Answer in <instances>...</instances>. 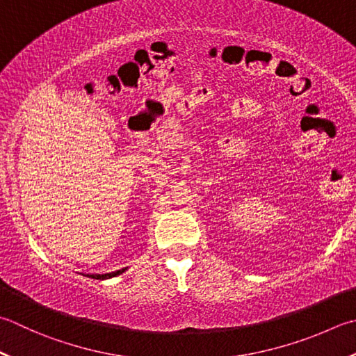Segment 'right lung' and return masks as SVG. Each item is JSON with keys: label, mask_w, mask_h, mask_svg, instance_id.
Here are the masks:
<instances>
[{"label": "right lung", "mask_w": 356, "mask_h": 356, "mask_svg": "<svg viewBox=\"0 0 356 356\" xmlns=\"http://www.w3.org/2000/svg\"><path fill=\"white\" fill-rule=\"evenodd\" d=\"M124 270H128V267H124L122 270H117V271H113V273H104V275H85L88 277H92V280H109V277H115L118 275L124 273Z\"/></svg>", "instance_id": "add662e5"}]
</instances>
